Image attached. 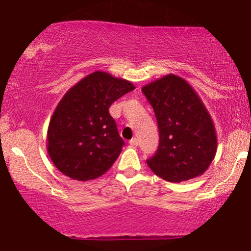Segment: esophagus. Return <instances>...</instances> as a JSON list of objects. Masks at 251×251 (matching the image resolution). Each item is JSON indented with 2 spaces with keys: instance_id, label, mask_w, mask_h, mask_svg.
<instances>
[{
  "instance_id": "1",
  "label": "esophagus",
  "mask_w": 251,
  "mask_h": 251,
  "mask_svg": "<svg viewBox=\"0 0 251 251\" xmlns=\"http://www.w3.org/2000/svg\"><path fill=\"white\" fill-rule=\"evenodd\" d=\"M138 144H139V139L138 138H133V139H131V140H129V145H132V146H138Z\"/></svg>"
}]
</instances>
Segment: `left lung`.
I'll return each instance as SVG.
<instances>
[{"label": "left lung", "instance_id": "obj_1", "mask_svg": "<svg viewBox=\"0 0 251 251\" xmlns=\"http://www.w3.org/2000/svg\"><path fill=\"white\" fill-rule=\"evenodd\" d=\"M156 116L160 144L147 160L155 175L171 183L201 176L217 154L213 119L188 81L168 74L142 87Z\"/></svg>", "mask_w": 251, "mask_h": 251}]
</instances>
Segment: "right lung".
I'll return each instance as SVG.
<instances>
[{
	"label": "right lung",
	"mask_w": 251,
	"mask_h": 251,
	"mask_svg": "<svg viewBox=\"0 0 251 251\" xmlns=\"http://www.w3.org/2000/svg\"><path fill=\"white\" fill-rule=\"evenodd\" d=\"M134 89L132 82L96 71L63 95L50 117L46 139L49 156L63 175L87 182L112 167L124 141L109 107Z\"/></svg>",
	"instance_id": "add662e5"
}]
</instances>
